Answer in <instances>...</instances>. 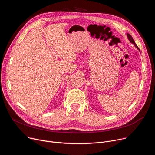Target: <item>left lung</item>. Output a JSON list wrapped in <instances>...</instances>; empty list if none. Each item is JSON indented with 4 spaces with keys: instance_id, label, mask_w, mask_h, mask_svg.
<instances>
[{
    "instance_id": "obj_1",
    "label": "left lung",
    "mask_w": 155,
    "mask_h": 155,
    "mask_svg": "<svg viewBox=\"0 0 155 155\" xmlns=\"http://www.w3.org/2000/svg\"><path fill=\"white\" fill-rule=\"evenodd\" d=\"M127 38H128V39H129V40L130 41V43H133L134 45H135V47H136V48H137V50H139V51H140V50H139V48H138V47H137V45H136V43H135V41H134V39H133V38L132 37V36L129 34H127Z\"/></svg>"
}]
</instances>
